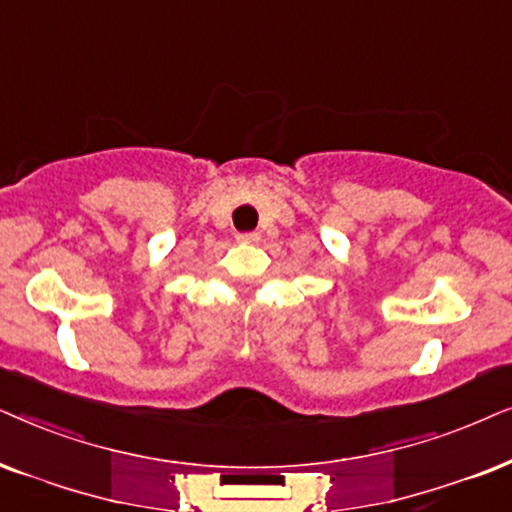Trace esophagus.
I'll return each instance as SVG.
<instances>
[{"label":"esophagus","mask_w":512,"mask_h":512,"mask_svg":"<svg viewBox=\"0 0 512 512\" xmlns=\"http://www.w3.org/2000/svg\"><path fill=\"white\" fill-rule=\"evenodd\" d=\"M236 241L238 243H257L260 241V234H257V231H250V234H238Z\"/></svg>","instance_id":"esophagus-1"}]
</instances>
